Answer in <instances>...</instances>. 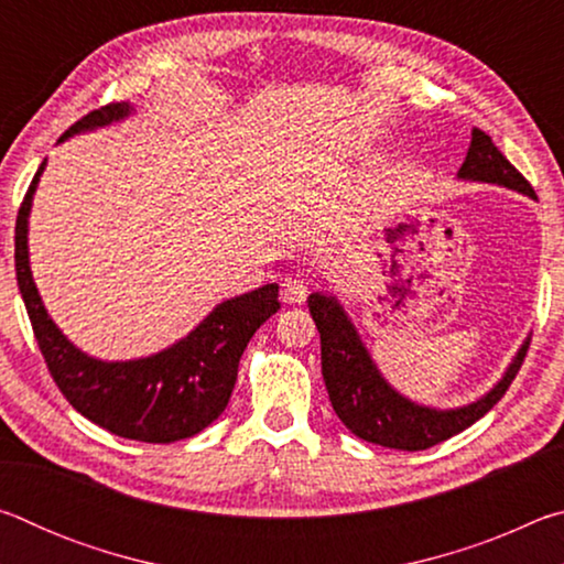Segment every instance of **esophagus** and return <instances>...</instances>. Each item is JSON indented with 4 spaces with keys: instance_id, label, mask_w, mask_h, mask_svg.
<instances>
[{
    "instance_id": "esophagus-1",
    "label": "esophagus",
    "mask_w": 564,
    "mask_h": 564,
    "mask_svg": "<svg viewBox=\"0 0 564 564\" xmlns=\"http://www.w3.org/2000/svg\"><path fill=\"white\" fill-rule=\"evenodd\" d=\"M305 295H308V283L301 275H285L281 283V299L285 303H303Z\"/></svg>"
}]
</instances>
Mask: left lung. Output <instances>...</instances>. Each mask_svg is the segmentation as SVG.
Instances as JSON below:
<instances>
[{"mask_svg": "<svg viewBox=\"0 0 564 564\" xmlns=\"http://www.w3.org/2000/svg\"><path fill=\"white\" fill-rule=\"evenodd\" d=\"M457 176L500 184L534 198L530 181L502 156V151L492 144V139L482 129H473L470 149H467ZM308 311L321 333L323 380H326L336 415L360 441L395 447V451H425V447H433L470 427L505 395L530 348L528 340L500 383L477 403L457 410H431L400 398L380 378L356 328L350 326L348 316L336 301L313 293L308 299Z\"/></svg>", "mask_w": 564, "mask_h": 564, "instance_id": "obj_1", "label": "left lung"}]
</instances>
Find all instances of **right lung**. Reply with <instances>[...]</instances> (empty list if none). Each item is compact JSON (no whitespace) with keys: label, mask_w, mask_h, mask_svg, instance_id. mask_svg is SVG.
<instances>
[{"label":"right lung","mask_w":564,"mask_h":564,"mask_svg":"<svg viewBox=\"0 0 564 564\" xmlns=\"http://www.w3.org/2000/svg\"><path fill=\"white\" fill-rule=\"evenodd\" d=\"M127 113L129 104L111 101L74 121L59 141ZM42 169L44 161L17 214L14 271L36 346L56 388L84 417L129 441L174 443L202 433L226 410L248 340L281 308L279 285L269 283L221 303L191 336L159 356L129 362H101L84 356L46 316L26 259V216Z\"/></svg>","instance_id":"right-lung-1"}]
</instances>
